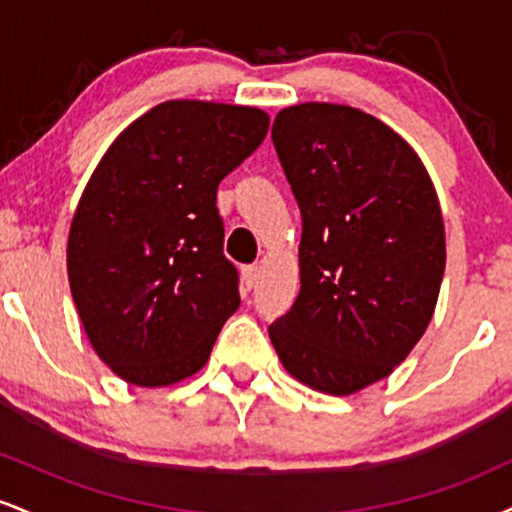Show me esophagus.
<instances>
[{
    "instance_id": "1",
    "label": "esophagus",
    "mask_w": 512,
    "mask_h": 512,
    "mask_svg": "<svg viewBox=\"0 0 512 512\" xmlns=\"http://www.w3.org/2000/svg\"><path fill=\"white\" fill-rule=\"evenodd\" d=\"M260 281V267H255V264H250V267L243 269V286L245 289H255V284Z\"/></svg>"
}]
</instances>
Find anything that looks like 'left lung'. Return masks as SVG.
Masks as SVG:
<instances>
[{"instance_id":"1","label":"left lung","mask_w":512,"mask_h":512,"mask_svg":"<svg viewBox=\"0 0 512 512\" xmlns=\"http://www.w3.org/2000/svg\"><path fill=\"white\" fill-rule=\"evenodd\" d=\"M272 142L303 236L301 293L269 339L303 385L354 395L409 356L436 310L445 272L436 187L395 129L349 105L284 108Z\"/></svg>"}]
</instances>
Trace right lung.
Returning a JSON list of instances; mask_svg holds the SVG:
<instances>
[{"mask_svg": "<svg viewBox=\"0 0 512 512\" xmlns=\"http://www.w3.org/2000/svg\"><path fill=\"white\" fill-rule=\"evenodd\" d=\"M267 129L260 108L166 101L93 170L69 228V286L88 342L129 385L195 375L238 310L216 190Z\"/></svg>", "mask_w": 512, "mask_h": 512, "instance_id": "add662e5", "label": "right lung"}]
</instances>
